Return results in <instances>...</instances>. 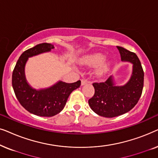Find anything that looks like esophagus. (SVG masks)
<instances>
[{"label": "esophagus", "mask_w": 158, "mask_h": 158, "mask_svg": "<svg viewBox=\"0 0 158 158\" xmlns=\"http://www.w3.org/2000/svg\"><path fill=\"white\" fill-rule=\"evenodd\" d=\"M88 83V80L87 79H82L81 80V85H84L85 84H86Z\"/></svg>", "instance_id": "obj_1"}]
</instances>
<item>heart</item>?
<instances>
[{"instance_id": "obj_1", "label": "heart", "mask_w": 158, "mask_h": 158, "mask_svg": "<svg viewBox=\"0 0 158 158\" xmlns=\"http://www.w3.org/2000/svg\"><path fill=\"white\" fill-rule=\"evenodd\" d=\"M104 60L105 56L103 54L93 53L83 57V59L82 60V62L91 67H95L100 64L98 66V68L97 69V74L98 75H102L106 73L109 66V62L103 61Z\"/></svg>"}]
</instances>
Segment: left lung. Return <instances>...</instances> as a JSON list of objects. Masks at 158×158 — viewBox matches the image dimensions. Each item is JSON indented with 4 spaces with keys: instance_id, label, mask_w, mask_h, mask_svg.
Instances as JSON below:
<instances>
[{
    "instance_id": "8db88e82",
    "label": "left lung",
    "mask_w": 158,
    "mask_h": 158,
    "mask_svg": "<svg viewBox=\"0 0 158 158\" xmlns=\"http://www.w3.org/2000/svg\"><path fill=\"white\" fill-rule=\"evenodd\" d=\"M123 62L132 63V73L124 85H116L113 77L103 83H94L95 94L88 100L93 111L99 116L112 118L130 111L141 97L144 85V71L135 53L122 47H116Z\"/></svg>"
}]
</instances>
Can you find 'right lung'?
Returning <instances> with one entry per match:
<instances>
[{
  "label": "right lung",
  "instance_id": "right-lung-1",
  "mask_svg": "<svg viewBox=\"0 0 158 158\" xmlns=\"http://www.w3.org/2000/svg\"><path fill=\"white\" fill-rule=\"evenodd\" d=\"M53 44L42 43L36 45L21 54L12 74V86L15 95L26 110L40 116L50 117L59 114L64 109L69 96L80 87L81 82L67 83L58 81L51 87L36 90L27 83L24 68L29 57L50 52Z\"/></svg>",
  "mask_w": 158,
  "mask_h": 158
}]
</instances>
